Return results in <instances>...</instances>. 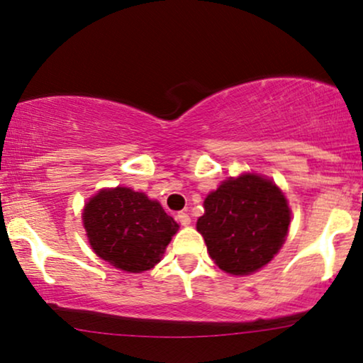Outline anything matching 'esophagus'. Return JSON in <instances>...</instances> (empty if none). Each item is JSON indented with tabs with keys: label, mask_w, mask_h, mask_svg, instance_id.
Returning <instances> with one entry per match:
<instances>
[{
	"label": "esophagus",
	"mask_w": 363,
	"mask_h": 363,
	"mask_svg": "<svg viewBox=\"0 0 363 363\" xmlns=\"http://www.w3.org/2000/svg\"><path fill=\"white\" fill-rule=\"evenodd\" d=\"M177 220L181 225H189L191 224V217L187 212H177Z\"/></svg>",
	"instance_id": "1"
}]
</instances>
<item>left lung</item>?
Returning <instances> with one entry per match:
<instances>
[{
    "label": "left lung",
    "mask_w": 363,
    "mask_h": 363,
    "mask_svg": "<svg viewBox=\"0 0 363 363\" xmlns=\"http://www.w3.org/2000/svg\"><path fill=\"white\" fill-rule=\"evenodd\" d=\"M197 230L212 260L225 272L245 275L269 264L287 235L291 211L269 179L245 174L222 182L204 201Z\"/></svg>",
    "instance_id": "1"
}]
</instances>
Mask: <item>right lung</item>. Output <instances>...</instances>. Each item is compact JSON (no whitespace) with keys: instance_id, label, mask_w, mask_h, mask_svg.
I'll return each instance as SVG.
<instances>
[{"instance_id":"obj_1","label":"right lung","mask_w":363,"mask_h":363,"mask_svg":"<svg viewBox=\"0 0 363 363\" xmlns=\"http://www.w3.org/2000/svg\"><path fill=\"white\" fill-rule=\"evenodd\" d=\"M83 222L94 252L125 272L154 267L179 227L159 202L128 187L101 191L86 204Z\"/></svg>"}]
</instances>
